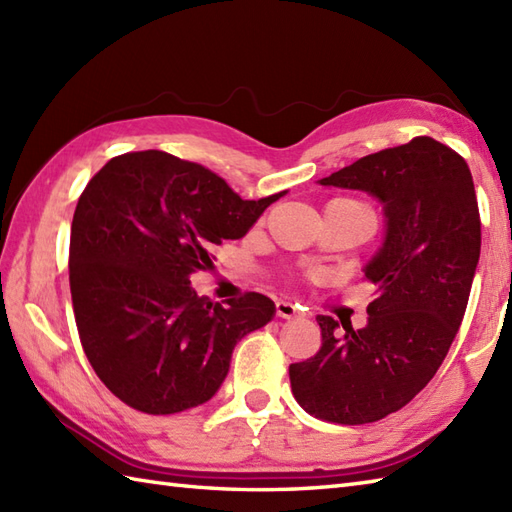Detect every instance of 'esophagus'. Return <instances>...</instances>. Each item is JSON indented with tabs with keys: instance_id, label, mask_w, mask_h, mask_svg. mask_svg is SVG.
<instances>
[{
	"instance_id": "34e87169",
	"label": "esophagus",
	"mask_w": 512,
	"mask_h": 512,
	"mask_svg": "<svg viewBox=\"0 0 512 512\" xmlns=\"http://www.w3.org/2000/svg\"><path fill=\"white\" fill-rule=\"evenodd\" d=\"M275 310H277V317H281V319L303 317V312L299 310V306H295V303H290V301H284V299H279L275 303Z\"/></svg>"
}]
</instances>
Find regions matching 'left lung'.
<instances>
[{"mask_svg": "<svg viewBox=\"0 0 512 512\" xmlns=\"http://www.w3.org/2000/svg\"><path fill=\"white\" fill-rule=\"evenodd\" d=\"M383 202L385 244L365 266L376 286L367 325L336 334L317 317L319 352L290 365V385L310 416L367 424L427 387L458 334L482 246L471 169L429 136L389 147L319 180Z\"/></svg>", "mask_w": 512, "mask_h": 512, "instance_id": "1", "label": "left lung"}]
</instances>
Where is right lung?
<instances>
[{
	"label": "right lung",
	"mask_w": 512,
	"mask_h": 512,
	"mask_svg": "<svg viewBox=\"0 0 512 512\" xmlns=\"http://www.w3.org/2000/svg\"><path fill=\"white\" fill-rule=\"evenodd\" d=\"M281 195L242 200L213 171L158 149L116 156L88 182L70 233L72 308L85 356L125 405L167 416L211 400L237 341L273 319L259 292L222 306L189 277Z\"/></svg>",
	"instance_id": "add662e5"
}]
</instances>
